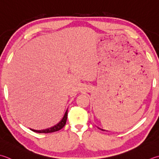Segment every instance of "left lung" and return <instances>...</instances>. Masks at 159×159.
Here are the masks:
<instances>
[{
  "label": "left lung",
  "instance_id": "8db88e82",
  "mask_svg": "<svg viewBox=\"0 0 159 159\" xmlns=\"http://www.w3.org/2000/svg\"><path fill=\"white\" fill-rule=\"evenodd\" d=\"M98 128H99V127H98ZM99 129H100V128H99ZM101 130H103V131H105V130H104V129H101Z\"/></svg>",
  "mask_w": 159,
  "mask_h": 159
}]
</instances>
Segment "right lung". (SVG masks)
I'll return each mask as SVG.
<instances>
[{
  "mask_svg": "<svg viewBox=\"0 0 159 159\" xmlns=\"http://www.w3.org/2000/svg\"><path fill=\"white\" fill-rule=\"evenodd\" d=\"M67 109L66 111H65L63 119H62V120L60 121V122L57 123L56 125L53 126L52 127H49V128L42 129V130H36V129H30L32 130L33 132H37V133H52V132H57L58 130L61 129L65 125V124H66V121H67Z\"/></svg>",
  "mask_w": 159,
  "mask_h": 159,
  "instance_id": "obj_1",
  "label": "right lung"
}]
</instances>
